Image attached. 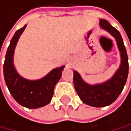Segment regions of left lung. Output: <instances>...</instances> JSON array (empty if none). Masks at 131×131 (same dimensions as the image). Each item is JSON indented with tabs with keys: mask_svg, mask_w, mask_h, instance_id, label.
<instances>
[{
	"mask_svg": "<svg viewBox=\"0 0 131 131\" xmlns=\"http://www.w3.org/2000/svg\"><path fill=\"white\" fill-rule=\"evenodd\" d=\"M100 28L109 32L115 39L121 53V64L115 74L107 81L90 84L82 79L81 75L73 70V84L83 103L92 107H105L111 104L119 97L125 85L129 73L128 56L123 39L119 31L104 19H100Z\"/></svg>",
	"mask_w": 131,
	"mask_h": 131,
	"instance_id": "left-lung-1",
	"label": "left lung"
}]
</instances>
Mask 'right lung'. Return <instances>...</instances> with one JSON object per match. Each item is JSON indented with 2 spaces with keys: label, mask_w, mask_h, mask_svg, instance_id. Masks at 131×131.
Returning <instances> with one entry per match:
<instances>
[{
  "label": "right lung",
  "mask_w": 131,
  "mask_h": 131,
  "mask_svg": "<svg viewBox=\"0 0 131 131\" xmlns=\"http://www.w3.org/2000/svg\"><path fill=\"white\" fill-rule=\"evenodd\" d=\"M27 25L16 31L7 48L3 66L4 79L14 100L28 109H38L48 104L52 100L55 85L59 81L63 66L55 68L42 79L31 80L21 76L14 65L16 46Z\"/></svg>",
  "instance_id": "obj_1"
}]
</instances>
